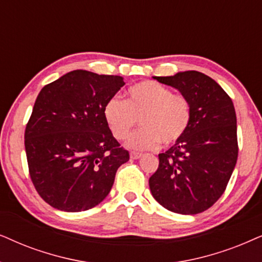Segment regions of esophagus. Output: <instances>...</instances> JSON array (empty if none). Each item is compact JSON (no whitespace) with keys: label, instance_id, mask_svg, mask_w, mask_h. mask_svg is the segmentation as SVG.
<instances>
[{"label":"esophagus","instance_id":"esophagus-1","mask_svg":"<svg viewBox=\"0 0 262 262\" xmlns=\"http://www.w3.org/2000/svg\"><path fill=\"white\" fill-rule=\"evenodd\" d=\"M142 155L139 152H130V158L132 159H139Z\"/></svg>","mask_w":262,"mask_h":262}]
</instances>
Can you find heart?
<instances>
[{"instance_id":"b5f03b06","label":"heart","mask_w":262,"mask_h":262,"mask_svg":"<svg viewBox=\"0 0 262 262\" xmlns=\"http://www.w3.org/2000/svg\"><path fill=\"white\" fill-rule=\"evenodd\" d=\"M128 98H110L104 105V118L111 133L123 140L140 120L141 129L132 134L127 146L134 149H155L162 142L169 146L183 137L189 127L191 105L187 97L173 95L162 83L141 81L128 90Z\"/></svg>"}]
</instances>
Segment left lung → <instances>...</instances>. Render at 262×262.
Instances as JSON below:
<instances>
[{
    "label": "left lung",
    "mask_w": 262,
    "mask_h": 262,
    "mask_svg": "<svg viewBox=\"0 0 262 262\" xmlns=\"http://www.w3.org/2000/svg\"><path fill=\"white\" fill-rule=\"evenodd\" d=\"M179 90L191 105L189 127L166 152L149 177L153 198L166 210L196 214L222 196L235 169L237 121L228 93L210 76L196 71L153 76Z\"/></svg>",
    "instance_id": "left-lung-1"
}]
</instances>
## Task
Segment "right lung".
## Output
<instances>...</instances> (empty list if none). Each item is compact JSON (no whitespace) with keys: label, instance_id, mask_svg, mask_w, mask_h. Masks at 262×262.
Returning a JSON list of instances; mask_svg holds the SVG:
<instances>
[{"label":"right lung","instance_id":"right-lung-1","mask_svg":"<svg viewBox=\"0 0 262 262\" xmlns=\"http://www.w3.org/2000/svg\"><path fill=\"white\" fill-rule=\"evenodd\" d=\"M124 85L117 75L69 72L40 90L25 129L31 180L50 206L81 212L110 193L129 160L104 118V105Z\"/></svg>","mask_w":262,"mask_h":262}]
</instances>
